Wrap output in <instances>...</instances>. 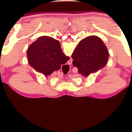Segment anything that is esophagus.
Returning <instances> with one entry per match:
<instances>
[{
  "mask_svg": "<svg viewBox=\"0 0 132 132\" xmlns=\"http://www.w3.org/2000/svg\"><path fill=\"white\" fill-rule=\"evenodd\" d=\"M70 62H71V63H70V64H71V62H72V60H70Z\"/></svg>",
  "mask_w": 132,
  "mask_h": 132,
  "instance_id": "34e87169",
  "label": "esophagus"
}]
</instances>
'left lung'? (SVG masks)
Returning a JSON list of instances; mask_svg holds the SVG:
<instances>
[{
	"mask_svg": "<svg viewBox=\"0 0 132 132\" xmlns=\"http://www.w3.org/2000/svg\"><path fill=\"white\" fill-rule=\"evenodd\" d=\"M71 56L72 64L78 68L79 73L87 76L105 66L109 52L100 38L90 36L79 42Z\"/></svg>",
	"mask_w": 132,
	"mask_h": 132,
	"instance_id": "obj_1",
	"label": "left lung"
}]
</instances>
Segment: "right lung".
I'll return each mask as SVG.
<instances>
[{
  "mask_svg": "<svg viewBox=\"0 0 132 132\" xmlns=\"http://www.w3.org/2000/svg\"><path fill=\"white\" fill-rule=\"evenodd\" d=\"M27 56L30 64L45 76L60 69L69 60L62 51L59 41L46 36L40 37L30 45Z\"/></svg>",
  "mask_w": 132,
  "mask_h": 132,
  "instance_id": "1",
  "label": "right lung"
}]
</instances>
